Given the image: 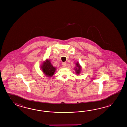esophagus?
<instances>
[{
	"instance_id": "esophagus-1",
	"label": "esophagus",
	"mask_w": 127,
	"mask_h": 127,
	"mask_svg": "<svg viewBox=\"0 0 127 127\" xmlns=\"http://www.w3.org/2000/svg\"><path fill=\"white\" fill-rule=\"evenodd\" d=\"M66 65V63H65V62H64V63H63V64H62V65H63V66L64 67H65Z\"/></svg>"
}]
</instances>
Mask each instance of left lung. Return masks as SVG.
I'll list each match as a JSON object with an SVG mask.
<instances>
[{
    "label": "left lung",
    "instance_id": "1",
    "mask_svg": "<svg viewBox=\"0 0 127 127\" xmlns=\"http://www.w3.org/2000/svg\"><path fill=\"white\" fill-rule=\"evenodd\" d=\"M76 66H77V67H78V69H76V73L79 74L80 73V71H81V67H80V65H79V64H78V63H76Z\"/></svg>",
    "mask_w": 127,
    "mask_h": 127
}]
</instances>
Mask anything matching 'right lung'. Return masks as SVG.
I'll return each instance as SVG.
<instances>
[{
  "label": "right lung",
  "mask_w": 127,
  "mask_h": 127,
  "mask_svg": "<svg viewBox=\"0 0 127 127\" xmlns=\"http://www.w3.org/2000/svg\"><path fill=\"white\" fill-rule=\"evenodd\" d=\"M42 69L44 74L48 76H52L56 70V68L51 65L50 61L46 60L45 62L43 63L42 65Z\"/></svg>",
  "instance_id": "add662e5"
}]
</instances>
